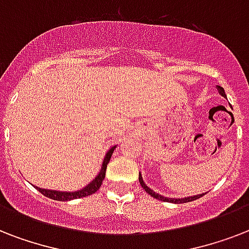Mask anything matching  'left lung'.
<instances>
[{
  "instance_id": "1",
  "label": "left lung",
  "mask_w": 249,
  "mask_h": 249,
  "mask_svg": "<svg viewBox=\"0 0 249 249\" xmlns=\"http://www.w3.org/2000/svg\"><path fill=\"white\" fill-rule=\"evenodd\" d=\"M217 89H218V91H220V94L222 95V97L226 98V94H225V90L222 86H217ZM140 183L141 186L143 187L144 191L147 194H150L151 196H154L155 199H159V200H163V201H168V203H174V204H181V203H189V201H193V200H196V199H199V197H201L203 195H205V194H200V195H196V196H190V197H183V199H172V197H165V196H161V195H159V194H156L155 191H152L151 189H148V186L146 185L143 182V179H142V176H141L140 173Z\"/></svg>"
}]
</instances>
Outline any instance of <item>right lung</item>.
Instances as JSON below:
<instances>
[{
	"mask_svg": "<svg viewBox=\"0 0 249 249\" xmlns=\"http://www.w3.org/2000/svg\"><path fill=\"white\" fill-rule=\"evenodd\" d=\"M113 150L115 147L109 148L108 152L106 154L105 161H103V165H102V169L99 172L97 177L94 178L93 181L90 182L89 185L84 187L83 190H79V191H75V193H63V191H54V190H45V189H40V187H36L38 191H40L42 195L45 196L50 197L53 200H58V201H68V200H73V199H79V197H84V196H89L91 194L97 193L99 187H101L102 182L105 179L106 176V169H107V164L109 163V159H111V156L113 154Z\"/></svg>",
	"mask_w": 249,
	"mask_h": 249,
	"instance_id": "add662e5",
	"label": "right lung"
}]
</instances>
